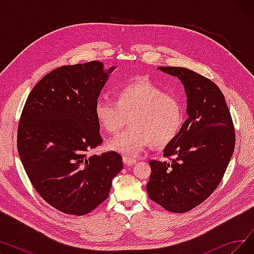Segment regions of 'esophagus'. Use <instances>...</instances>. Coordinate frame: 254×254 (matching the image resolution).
Here are the masks:
<instances>
[{
  "instance_id": "34e87169",
  "label": "esophagus",
  "mask_w": 254,
  "mask_h": 254,
  "mask_svg": "<svg viewBox=\"0 0 254 254\" xmlns=\"http://www.w3.org/2000/svg\"><path fill=\"white\" fill-rule=\"evenodd\" d=\"M123 161H124V164H125L126 166H132V165L137 163L136 159L127 157V156H124V157H123Z\"/></svg>"
}]
</instances>
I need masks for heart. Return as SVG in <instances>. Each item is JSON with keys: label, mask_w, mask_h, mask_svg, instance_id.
Wrapping results in <instances>:
<instances>
[{"label": "heart", "mask_w": 254, "mask_h": 254, "mask_svg": "<svg viewBox=\"0 0 254 254\" xmlns=\"http://www.w3.org/2000/svg\"><path fill=\"white\" fill-rule=\"evenodd\" d=\"M95 116L108 132H117L130 116L131 127L108 143L109 148L127 156L140 154L149 144L166 147L182 128L184 113L180 102L147 78H139L120 86L115 100L100 97Z\"/></svg>", "instance_id": "b5f03b06"}]
</instances>
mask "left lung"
I'll return each mask as SVG.
<instances>
[{"label": "left lung", "mask_w": 254, "mask_h": 254, "mask_svg": "<svg viewBox=\"0 0 254 254\" xmlns=\"http://www.w3.org/2000/svg\"><path fill=\"white\" fill-rule=\"evenodd\" d=\"M157 69L178 77L183 84L189 118L164 149L170 162H149L146 189L159 206L185 213L202 204L220 183L235 149V129L223 93L214 82L181 66Z\"/></svg>", "instance_id": "obj_1"}]
</instances>
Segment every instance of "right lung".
Listing matches in <instances>:
<instances>
[{
    "instance_id": "obj_1",
    "label": "right lung",
    "mask_w": 254,
    "mask_h": 254,
    "mask_svg": "<svg viewBox=\"0 0 254 254\" xmlns=\"http://www.w3.org/2000/svg\"><path fill=\"white\" fill-rule=\"evenodd\" d=\"M116 66L101 62L64 65L30 92L17 130V149L36 191L65 214L81 216L108 197L123 158L88 152L103 142L95 105Z\"/></svg>"
}]
</instances>
